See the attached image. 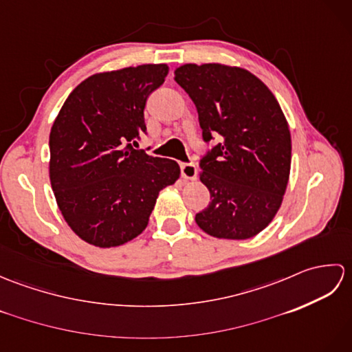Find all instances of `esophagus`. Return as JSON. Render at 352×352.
Here are the masks:
<instances>
[{"label": "esophagus", "mask_w": 352, "mask_h": 352, "mask_svg": "<svg viewBox=\"0 0 352 352\" xmlns=\"http://www.w3.org/2000/svg\"><path fill=\"white\" fill-rule=\"evenodd\" d=\"M180 169H182V177L186 178V180H195L198 177V168L195 163H182Z\"/></svg>", "instance_id": "esophagus-1"}]
</instances>
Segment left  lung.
Wrapping results in <instances>:
<instances>
[{
  "label": "left lung",
  "mask_w": 352,
  "mask_h": 352,
  "mask_svg": "<svg viewBox=\"0 0 352 352\" xmlns=\"http://www.w3.org/2000/svg\"><path fill=\"white\" fill-rule=\"evenodd\" d=\"M175 81L198 110L203 139L201 182L210 204L195 221L219 239H250L274 219L286 192L292 142L278 101L263 81L219 63L183 65Z\"/></svg>",
  "instance_id": "obj_1"
}]
</instances>
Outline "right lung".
Wrapping results in <instances>:
<instances>
[{
	"mask_svg": "<svg viewBox=\"0 0 352 352\" xmlns=\"http://www.w3.org/2000/svg\"><path fill=\"white\" fill-rule=\"evenodd\" d=\"M169 68L95 74L66 98L50 133V180L74 233L110 248L148 226L159 192L180 177L178 163L134 149L146 134L144 110Z\"/></svg>",
	"mask_w": 352,
	"mask_h": 352,
	"instance_id": "obj_1",
	"label": "right lung"
}]
</instances>
